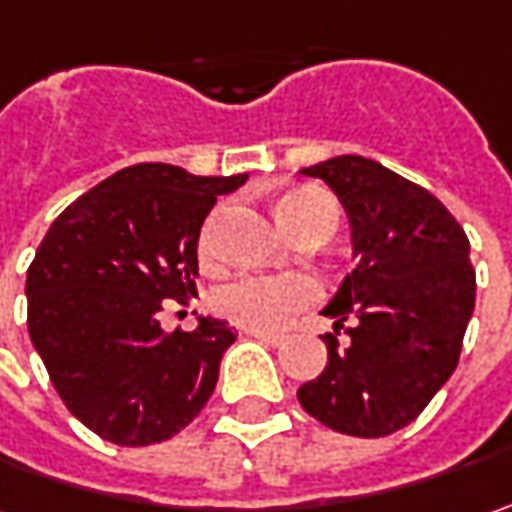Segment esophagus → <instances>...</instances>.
I'll return each instance as SVG.
<instances>
[{
    "label": "esophagus",
    "instance_id": "obj_1",
    "mask_svg": "<svg viewBox=\"0 0 512 512\" xmlns=\"http://www.w3.org/2000/svg\"><path fill=\"white\" fill-rule=\"evenodd\" d=\"M246 335L249 338H257L260 344H269V346H280L286 338L283 335H278V332H260V329H246Z\"/></svg>",
    "mask_w": 512,
    "mask_h": 512
}]
</instances>
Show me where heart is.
Listing matches in <instances>:
<instances>
[{"mask_svg": "<svg viewBox=\"0 0 512 512\" xmlns=\"http://www.w3.org/2000/svg\"><path fill=\"white\" fill-rule=\"evenodd\" d=\"M275 214L283 229L303 234L315 226H338V206L329 194L318 189H286L275 200ZM214 220L206 226L203 246L212 237ZM321 298L318 280L303 272H246L226 280L214 292V306L223 318L246 329L275 332Z\"/></svg>", "mask_w": 512, "mask_h": 512, "instance_id": "1", "label": "heart"}]
</instances>
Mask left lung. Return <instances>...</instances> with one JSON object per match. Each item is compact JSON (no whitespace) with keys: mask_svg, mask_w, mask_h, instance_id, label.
Wrapping results in <instances>:
<instances>
[{"mask_svg":"<svg viewBox=\"0 0 512 512\" xmlns=\"http://www.w3.org/2000/svg\"><path fill=\"white\" fill-rule=\"evenodd\" d=\"M300 174L338 194L358 260L323 309L329 364L298 389L300 407L335 433L392 435L456 369L476 306L470 240L438 197L375 160L341 154Z\"/></svg>","mask_w":512,"mask_h":512,"instance_id":"1","label":"left lung"}]
</instances>
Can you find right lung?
<instances>
[{"instance_id": "add662e5", "label": "right lung", "mask_w": 512, "mask_h": 512, "mask_svg": "<svg viewBox=\"0 0 512 512\" xmlns=\"http://www.w3.org/2000/svg\"><path fill=\"white\" fill-rule=\"evenodd\" d=\"M246 174L128 166L51 223L28 266V332L62 404L120 447L160 444L212 398L232 326L163 332L166 300L197 295V240L217 194Z\"/></svg>"}]
</instances>
